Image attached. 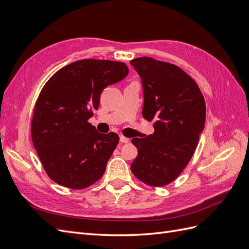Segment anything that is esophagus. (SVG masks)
<instances>
[{
	"label": "esophagus",
	"instance_id": "34e87169",
	"mask_svg": "<svg viewBox=\"0 0 249 249\" xmlns=\"http://www.w3.org/2000/svg\"><path fill=\"white\" fill-rule=\"evenodd\" d=\"M119 140H120V142H123V143H127V142L130 141V139H129V138H126V137L123 136V135H122V136L119 137Z\"/></svg>",
	"mask_w": 249,
	"mask_h": 249
}]
</instances>
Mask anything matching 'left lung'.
I'll list each match as a JSON object with an SVG mask.
<instances>
[{
	"label": "left lung",
	"mask_w": 249,
	"mask_h": 249,
	"mask_svg": "<svg viewBox=\"0 0 249 249\" xmlns=\"http://www.w3.org/2000/svg\"><path fill=\"white\" fill-rule=\"evenodd\" d=\"M142 80V115L154 120L155 133L132 139L138 155L131 170L148 186L170 184L189 163L206 122V103L199 87L178 66L150 57L133 59Z\"/></svg>",
	"instance_id": "left-lung-1"
}]
</instances>
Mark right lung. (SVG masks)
I'll list each match as a JSON object with an SVG mask.
<instances>
[{"mask_svg": "<svg viewBox=\"0 0 249 249\" xmlns=\"http://www.w3.org/2000/svg\"><path fill=\"white\" fill-rule=\"evenodd\" d=\"M129 73L125 63L83 59L50 78L36 101L31 135L42 166L55 183L84 189L99 180L119 141L88 123L104 88Z\"/></svg>", "mask_w": 249, "mask_h": 249, "instance_id": "right-lung-1", "label": "right lung"}]
</instances>
